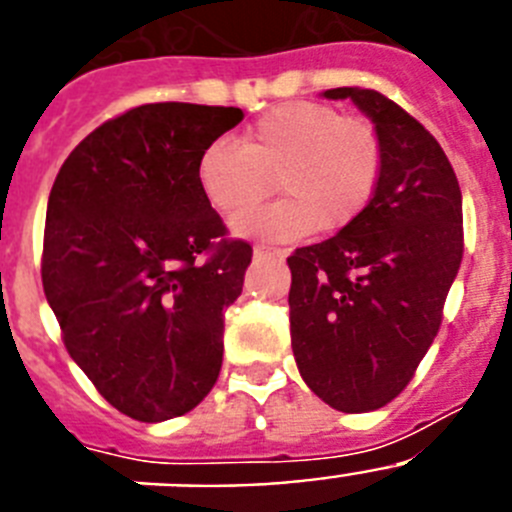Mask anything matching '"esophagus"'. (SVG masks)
Here are the masks:
<instances>
[{
    "label": "esophagus",
    "mask_w": 512,
    "mask_h": 512,
    "mask_svg": "<svg viewBox=\"0 0 512 512\" xmlns=\"http://www.w3.org/2000/svg\"><path fill=\"white\" fill-rule=\"evenodd\" d=\"M253 256H256V259H284V256H287V251H282V248L256 246L253 248Z\"/></svg>",
    "instance_id": "1"
}]
</instances>
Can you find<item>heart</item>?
<instances>
[{
    "mask_svg": "<svg viewBox=\"0 0 512 512\" xmlns=\"http://www.w3.org/2000/svg\"><path fill=\"white\" fill-rule=\"evenodd\" d=\"M384 151L374 125L320 102H284L243 133L241 146L215 140L197 161V182L223 215L259 207L277 187L287 197L233 230L259 241H295L318 228L356 223L379 187Z\"/></svg>",
    "mask_w": 512,
    "mask_h": 512,
    "instance_id": "b5f03b06",
    "label": "heart"
}]
</instances>
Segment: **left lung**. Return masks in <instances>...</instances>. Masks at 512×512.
Returning a JSON list of instances; mask_svg holds the SVG:
<instances>
[{
  "mask_svg": "<svg viewBox=\"0 0 512 512\" xmlns=\"http://www.w3.org/2000/svg\"><path fill=\"white\" fill-rule=\"evenodd\" d=\"M374 122L384 169L364 215L287 259L297 369L341 413H369L413 379L443 318L464 253L461 189L449 158L400 104L338 87Z\"/></svg>",
  "mask_w": 512,
  "mask_h": 512,
  "instance_id": "obj_1",
  "label": "left lung"
}]
</instances>
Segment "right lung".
<instances>
[{"instance_id": "1", "label": "right lung", "mask_w": 512, "mask_h": 512, "mask_svg": "<svg viewBox=\"0 0 512 512\" xmlns=\"http://www.w3.org/2000/svg\"><path fill=\"white\" fill-rule=\"evenodd\" d=\"M241 120L238 107L140 104L81 140L48 197L40 274L63 343L143 423L197 408L223 366L225 307L253 251L225 238L197 161Z\"/></svg>"}]
</instances>
